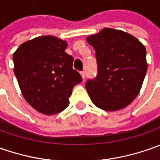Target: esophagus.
Here are the masks:
<instances>
[{
  "instance_id": "34e87169",
  "label": "esophagus",
  "mask_w": 160,
  "mask_h": 160,
  "mask_svg": "<svg viewBox=\"0 0 160 160\" xmlns=\"http://www.w3.org/2000/svg\"><path fill=\"white\" fill-rule=\"evenodd\" d=\"M81 76H82V78L84 80V79H85V72H84V71H82V72H81Z\"/></svg>"
}]
</instances>
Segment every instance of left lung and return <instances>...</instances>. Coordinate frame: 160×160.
I'll use <instances>...</instances> for the list:
<instances>
[{
  "instance_id": "1",
  "label": "left lung",
  "mask_w": 160,
  "mask_h": 160,
  "mask_svg": "<svg viewBox=\"0 0 160 160\" xmlns=\"http://www.w3.org/2000/svg\"><path fill=\"white\" fill-rule=\"evenodd\" d=\"M95 50L98 75L85 87L96 107L119 110L136 98L148 68L144 45L122 30L103 28L87 36Z\"/></svg>"
}]
</instances>
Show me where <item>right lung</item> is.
Segmentation results:
<instances>
[{"label":"right lung","mask_w":160,"mask_h":160,"mask_svg":"<svg viewBox=\"0 0 160 160\" xmlns=\"http://www.w3.org/2000/svg\"><path fill=\"white\" fill-rule=\"evenodd\" d=\"M68 42L52 35L27 41L13 53L14 73L25 100L44 115L61 112L69 104L82 77L74 70Z\"/></svg>","instance_id":"right-lung-1"}]
</instances>
